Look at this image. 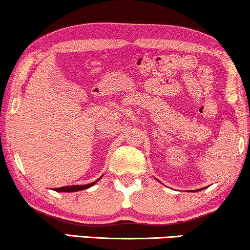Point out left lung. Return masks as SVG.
Masks as SVG:
<instances>
[{
  "label": "left lung",
  "mask_w": 250,
  "mask_h": 250,
  "mask_svg": "<svg viewBox=\"0 0 250 250\" xmlns=\"http://www.w3.org/2000/svg\"><path fill=\"white\" fill-rule=\"evenodd\" d=\"M200 190H202V189H197V190H196V191H200Z\"/></svg>",
  "instance_id": "obj_1"
}]
</instances>
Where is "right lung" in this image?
Returning a JSON list of instances; mask_svg holds the SVG:
<instances>
[{
    "mask_svg": "<svg viewBox=\"0 0 250 250\" xmlns=\"http://www.w3.org/2000/svg\"><path fill=\"white\" fill-rule=\"evenodd\" d=\"M101 179V177H100ZM99 179V180H100ZM99 180H96L95 182H91V183H88V185H76V186H64V187H61V188H55L54 190L55 191H62V193H70V191H80V190H84V189H88L90 187H93L94 185Z\"/></svg>",
    "mask_w": 250,
    "mask_h": 250,
    "instance_id": "right-lung-1",
    "label": "right lung"
}]
</instances>
